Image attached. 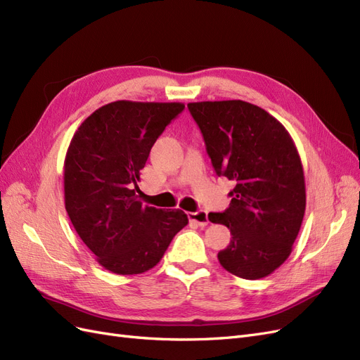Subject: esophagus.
<instances>
[{
  "instance_id": "obj_1",
  "label": "esophagus",
  "mask_w": 360,
  "mask_h": 360,
  "mask_svg": "<svg viewBox=\"0 0 360 360\" xmlns=\"http://www.w3.org/2000/svg\"><path fill=\"white\" fill-rule=\"evenodd\" d=\"M188 217H189L191 222L197 224V225L201 226V228H204L207 224H209V214H207V212H204V210H200V212H189V213H188Z\"/></svg>"
}]
</instances>
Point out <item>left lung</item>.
<instances>
[{"label": "left lung", "mask_w": 360, "mask_h": 360, "mask_svg": "<svg viewBox=\"0 0 360 360\" xmlns=\"http://www.w3.org/2000/svg\"><path fill=\"white\" fill-rule=\"evenodd\" d=\"M188 108L216 174L236 183L230 207L209 213L233 236L217 259L238 278H266L290 257L307 207L296 144L274 115L249 102H193Z\"/></svg>", "instance_id": "obj_1"}]
</instances>
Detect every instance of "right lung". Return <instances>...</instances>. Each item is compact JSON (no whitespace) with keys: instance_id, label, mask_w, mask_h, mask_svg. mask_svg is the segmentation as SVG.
I'll use <instances>...</instances> for the list:
<instances>
[{"instance_id":"obj_1","label":"right lung","mask_w":360,"mask_h":360,"mask_svg":"<svg viewBox=\"0 0 360 360\" xmlns=\"http://www.w3.org/2000/svg\"><path fill=\"white\" fill-rule=\"evenodd\" d=\"M180 102L117 101L101 106L76 130L64 159V204L73 228L97 263L117 275L153 269L188 224L138 200L150 150Z\"/></svg>"}]
</instances>
